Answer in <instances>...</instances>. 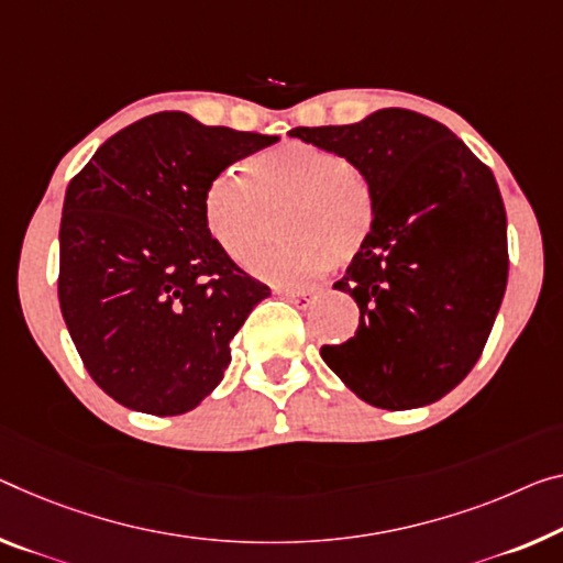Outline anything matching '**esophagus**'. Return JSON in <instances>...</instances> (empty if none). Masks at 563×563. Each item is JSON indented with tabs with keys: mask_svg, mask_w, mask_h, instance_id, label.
Wrapping results in <instances>:
<instances>
[{
	"mask_svg": "<svg viewBox=\"0 0 563 563\" xmlns=\"http://www.w3.org/2000/svg\"><path fill=\"white\" fill-rule=\"evenodd\" d=\"M282 297L289 299L291 305H297L299 309H307L311 305V299L317 297L314 289H282Z\"/></svg>",
	"mask_w": 563,
	"mask_h": 563,
	"instance_id": "obj_1",
	"label": "esophagus"
}]
</instances>
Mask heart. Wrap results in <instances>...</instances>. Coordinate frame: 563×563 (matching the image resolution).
Segmentation results:
<instances>
[{"label": "heart", "instance_id": "obj_1", "mask_svg": "<svg viewBox=\"0 0 563 563\" xmlns=\"http://www.w3.org/2000/svg\"><path fill=\"white\" fill-rule=\"evenodd\" d=\"M279 210L290 239L265 253ZM203 221L233 262L256 256L258 276L299 284L362 252L375 227V191L342 153L284 141L216 173L203 191Z\"/></svg>", "mask_w": 563, "mask_h": 563}]
</instances>
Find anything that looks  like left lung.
Instances as JSON below:
<instances>
[{
	"label": "left lung",
	"mask_w": 563,
	"mask_h": 563,
	"mask_svg": "<svg viewBox=\"0 0 563 563\" xmlns=\"http://www.w3.org/2000/svg\"><path fill=\"white\" fill-rule=\"evenodd\" d=\"M289 135L342 153L375 191L367 244L334 284L357 301L360 327L324 344L322 360L375 408L440 400L478 362L508 282L490 168L438 120L405 108Z\"/></svg>",
	"instance_id": "left-lung-1"
}]
</instances>
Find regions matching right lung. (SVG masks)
<instances>
[{"mask_svg":"<svg viewBox=\"0 0 563 563\" xmlns=\"http://www.w3.org/2000/svg\"><path fill=\"white\" fill-rule=\"evenodd\" d=\"M276 141L166 110L108 137L70 180L59 309L85 369L115 402L163 418L221 383L233 334L272 291L216 244L203 191Z\"/></svg>","mask_w":563,"mask_h":563,"instance_id":"add662e5","label":"right lung"}]
</instances>
